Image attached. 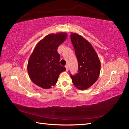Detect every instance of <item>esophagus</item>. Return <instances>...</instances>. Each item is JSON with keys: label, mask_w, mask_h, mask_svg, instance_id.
<instances>
[{"label": "esophagus", "mask_w": 129, "mask_h": 129, "mask_svg": "<svg viewBox=\"0 0 129 129\" xmlns=\"http://www.w3.org/2000/svg\"><path fill=\"white\" fill-rule=\"evenodd\" d=\"M65 68H66V71H68V69H69L68 65H65Z\"/></svg>", "instance_id": "1"}]
</instances>
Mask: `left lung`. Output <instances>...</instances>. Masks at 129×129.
Listing matches in <instances>:
<instances>
[{
  "mask_svg": "<svg viewBox=\"0 0 129 129\" xmlns=\"http://www.w3.org/2000/svg\"><path fill=\"white\" fill-rule=\"evenodd\" d=\"M71 39L78 65V73L75 76L71 75V77L76 88L86 90L99 78L101 62L91 44L82 36L72 32Z\"/></svg>",
  "mask_w": 129,
  "mask_h": 129,
  "instance_id": "1",
  "label": "left lung"
}]
</instances>
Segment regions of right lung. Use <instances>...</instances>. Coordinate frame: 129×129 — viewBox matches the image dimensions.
Returning <instances> with one entry per match:
<instances>
[{"label": "right lung", "mask_w": 129, "mask_h": 129, "mask_svg": "<svg viewBox=\"0 0 129 129\" xmlns=\"http://www.w3.org/2000/svg\"><path fill=\"white\" fill-rule=\"evenodd\" d=\"M67 36L65 32L49 34L36 44L27 65L29 77L36 85L50 89L56 85L60 74L66 71L60 64L57 48Z\"/></svg>", "instance_id": "right-lung-1"}]
</instances>
